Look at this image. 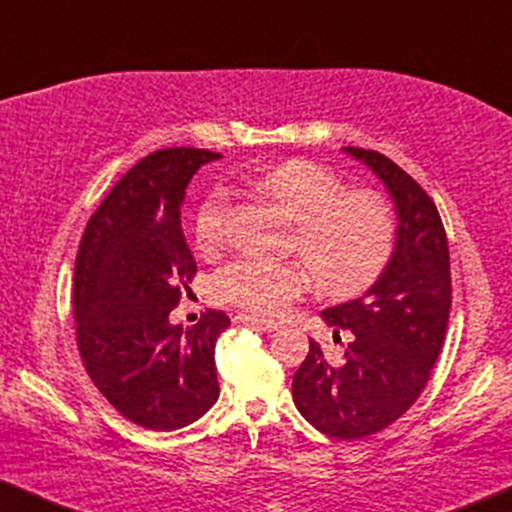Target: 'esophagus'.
I'll return each instance as SVG.
<instances>
[{
    "instance_id": "esophagus-1",
    "label": "esophagus",
    "mask_w": 512,
    "mask_h": 512,
    "mask_svg": "<svg viewBox=\"0 0 512 512\" xmlns=\"http://www.w3.org/2000/svg\"><path fill=\"white\" fill-rule=\"evenodd\" d=\"M236 322H238V325H243V327H255V330H262V332H274L276 327H279L274 320H267V317H257V315H248V313L236 315Z\"/></svg>"
}]
</instances>
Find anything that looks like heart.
Instances as JSON below:
<instances>
[{
  "label": "heart",
  "mask_w": 512,
  "mask_h": 512,
  "mask_svg": "<svg viewBox=\"0 0 512 512\" xmlns=\"http://www.w3.org/2000/svg\"><path fill=\"white\" fill-rule=\"evenodd\" d=\"M262 197L274 202L293 221V250L301 262H269L238 257L214 276L221 301L250 313L279 315L313 284L332 293H356L378 279L395 248V219L387 202L370 190L344 192L330 168L313 161H286L252 182ZM231 202L216 187L195 214V243L216 252L228 240ZM314 272L310 273L309 269Z\"/></svg>",
  "instance_id": "heart-1"
}]
</instances>
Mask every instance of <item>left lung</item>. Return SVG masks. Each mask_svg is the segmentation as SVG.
I'll return each mask as SVG.
<instances>
[{
	"mask_svg": "<svg viewBox=\"0 0 512 512\" xmlns=\"http://www.w3.org/2000/svg\"><path fill=\"white\" fill-rule=\"evenodd\" d=\"M383 180L395 204V248L375 284L349 303L322 310L327 325L354 334L342 366L320 344L293 375V402L317 431L339 440L366 438L395 424L431 375L452 303L450 252L433 199L378 151L344 146Z\"/></svg>",
	"mask_w": 512,
	"mask_h": 512,
	"instance_id": "1",
	"label": "left lung"
}]
</instances>
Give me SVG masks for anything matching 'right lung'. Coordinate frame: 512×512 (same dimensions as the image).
Here are the masks:
<instances>
[{
	"label": "right lung",
	"mask_w": 512,
	"mask_h": 512,
	"mask_svg": "<svg viewBox=\"0 0 512 512\" xmlns=\"http://www.w3.org/2000/svg\"><path fill=\"white\" fill-rule=\"evenodd\" d=\"M207 149L142 158L86 223L74 267L76 342L86 373L137 426L175 431L219 399L214 346L231 325L207 310L195 327L170 322L197 262L180 226L192 175L219 161Z\"/></svg>",
	"instance_id": "obj_1"
}]
</instances>
